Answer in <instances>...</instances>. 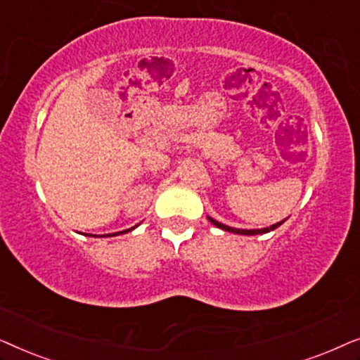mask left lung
Returning a JSON list of instances; mask_svg holds the SVG:
<instances>
[{"mask_svg": "<svg viewBox=\"0 0 360 360\" xmlns=\"http://www.w3.org/2000/svg\"><path fill=\"white\" fill-rule=\"evenodd\" d=\"M208 219H210V223H213V224L216 226V228H219V229H223V231H228V233L244 234V236H255V234H265V233H270V231L277 229L280 224H283V223H285V219H283V221H280V223H275V224L269 226V228H264V229H238V228H231V226H226V224H223V223H219V221H216V219H213V218H210V216H208Z\"/></svg>", "mask_w": 360, "mask_h": 360, "instance_id": "obj_1", "label": "left lung"}]
</instances>
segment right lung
I'll return each mask as SVG.
<instances>
[{
	"label": "right lung",
	"mask_w": 360,
	"mask_h": 360,
	"mask_svg": "<svg viewBox=\"0 0 360 360\" xmlns=\"http://www.w3.org/2000/svg\"><path fill=\"white\" fill-rule=\"evenodd\" d=\"M136 228H137V224H136V226H134V228H131V229H126V231H121V233H129V231H132V229H136ZM117 234H120V233H117ZM117 234H116V233H112V234H111V236H117ZM90 236H91V234H90ZM108 236H110V234H108Z\"/></svg>",
	"instance_id": "add662e5"
}]
</instances>
